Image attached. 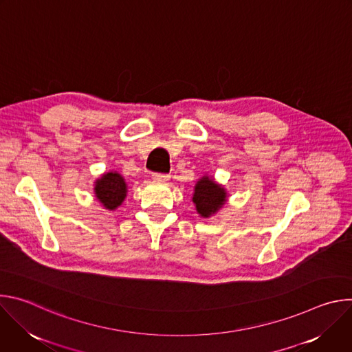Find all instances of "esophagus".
Returning a JSON list of instances; mask_svg holds the SVG:
<instances>
[{"instance_id": "obj_1", "label": "esophagus", "mask_w": 352, "mask_h": 352, "mask_svg": "<svg viewBox=\"0 0 352 352\" xmlns=\"http://www.w3.org/2000/svg\"><path fill=\"white\" fill-rule=\"evenodd\" d=\"M153 179H155V181H168V179H170V175H168V174H164V173H155V174H153Z\"/></svg>"}]
</instances>
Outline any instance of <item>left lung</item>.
I'll return each instance as SVG.
<instances>
[{"instance_id":"obj_1","label":"left lung","mask_w":352,"mask_h":352,"mask_svg":"<svg viewBox=\"0 0 352 352\" xmlns=\"http://www.w3.org/2000/svg\"><path fill=\"white\" fill-rule=\"evenodd\" d=\"M226 202V192L214 181L204 177L195 186L193 204L200 216L209 217L216 213Z\"/></svg>"}]
</instances>
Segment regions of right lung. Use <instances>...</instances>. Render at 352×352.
Here are the masks:
<instances>
[{
    "mask_svg": "<svg viewBox=\"0 0 352 352\" xmlns=\"http://www.w3.org/2000/svg\"><path fill=\"white\" fill-rule=\"evenodd\" d=\"M94 190L97 199L110 210L120 206L126 196L125 181L118 173H109L97 179Z\"/></svg>",
    "mask_w": 352,
    "mask_h": 352,
    "instance_id": "obj_1",
    "label": "right lung"
}]
</instances>
